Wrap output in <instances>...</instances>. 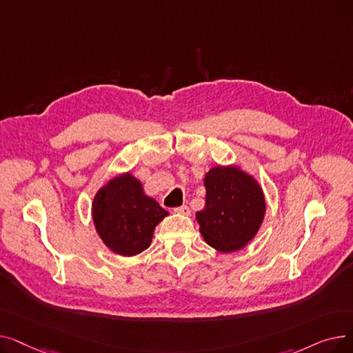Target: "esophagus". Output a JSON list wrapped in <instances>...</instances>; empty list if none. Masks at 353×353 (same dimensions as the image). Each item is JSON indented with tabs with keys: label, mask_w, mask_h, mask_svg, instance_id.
Wrapping results in <instances>:
<instances>
[{
	"label": "esophagus",
	"mask_w": 353,
	"mask_h": 353,
	"mask_svg": "<svg viewBox=\"0 0 353 353\" xmlns=\"http://www.w3.org/2000/svg\"><path fill=\"white\" fill-rule=\"evenodd\" d=\"M174 213L181 214V216H190V209L188 206H181V208H176Z\"/></svg>",
	"instance_id": "1"
}]
</instances>
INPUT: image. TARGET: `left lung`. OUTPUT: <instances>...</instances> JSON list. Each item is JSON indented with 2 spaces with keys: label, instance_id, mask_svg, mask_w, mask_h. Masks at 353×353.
Listing matches in <instances>:
<instances>
[{
  "label": "left lung",
  "instance_id": "8db88e82",
  "mask_svg": "<svg viewBox=\"0 0 353 353\" xmlns=\"http://www.w3.org/2000/svg\"><path fill=\"white\" fill-rule=\"evenodd\" d=\"M203 183L205 209L196 213V220L205 242L220 253L245 249L266 216L261 183L236 163L213 165Z\"/></svg>",
  "mask_w": 353,
  "mask_h": 353
}]
</instances>
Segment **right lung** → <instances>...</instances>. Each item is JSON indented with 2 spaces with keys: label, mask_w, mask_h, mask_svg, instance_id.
Instances as JSON below:
<instances>
[{
  "label": "right lung",
  "mask_w": 353,
  "mask_h": 353,
  "mask_svg": "<svg viewBox=\"0 0 353 353\" xmlns=\"http://www.w3.org/2000/svg\"><path fill=\"white\" fill-rule=\"evenodd\" d=\"M169 216L130 172L111 177L91 203V217L101 242L116 254L132 257L150 248L154 229Z\"/></svg>",
  "instance_id": "add662e5"
}]
</instances>
